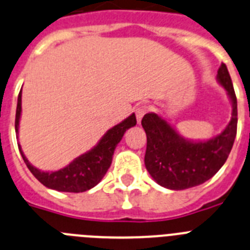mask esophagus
Segmentation results:
<instances>
[{
    "mask_svg": "<svg viewBox=\"0 0 250 250\" xmlns=\"http://www.w3.org/2000/svg\"><path fill=\"white\" fill-rule=\"evenodd\" d=\"M149 111V108L148 107H146V105H142V107H138V108L136 109V117H137V122H141V120L143 118V116H145L147 112Z\"/></svg>",
    "mask_w": 250,
    "mask_h": 250,
    "instance_id": "obj_1",
    "label": "esophagus"
}]
</instances>
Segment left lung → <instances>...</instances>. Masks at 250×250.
<instances>
[{
    "label": "left lung",
    "instance_id": "1",
    "mask_svg": "<svg viewBox=\"0 0 250 250\" xmlns=\"http://www.w3.org/2000/svg\"><path fill=\"white\" fill-rule=\"evenodd\" d=\"M217 81L227 91L231 103V118L219 134L206 141L184 138L166 118L147 113L142 127L147 134L145 164L159 186L183 190L210 179L222 168L237 136V97L224 63L218 69Z\"/></svg>",
    "mask_w": 250,
    "mask_h": 250
}]
</instances>
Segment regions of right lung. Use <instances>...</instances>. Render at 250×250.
Here are the masks:
<instances>
[{
	"mask_svg": "<svg viewBox=\"0 0 250 250\" xmlns=\"http://www.w3.org/2000/svg\"><path fill=\"white\" fill-rule=\"evenodd\" d=\"M21 112L22 89L19 94L17 109H16L15 129L17 138H19ZM136 125V116H134V113H132L125 121H122L121 123L112 127L111 129L107 130L104 136L100 139V142L92 149L73 159L64 168H61V169L55 170V172H47V170H41L36 168L26 158L20 143L19 149L27 168L44 187H47L49 189L58 190V192H86V190L93 188L94 186H97L102 181V178L108 170L109 166H111L117 145L121 142L125 130L129 129L130 127H134Z\"/></svg>",
	"mask_w": 250,
	"mask_h": 250,
	"instance_id": "obj_1",
	"label": "right lung"
}]
</instances>
